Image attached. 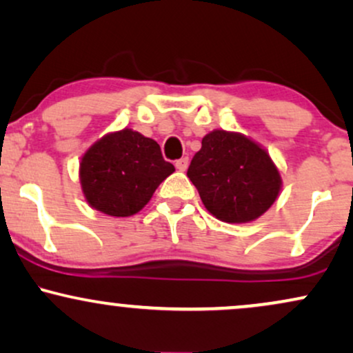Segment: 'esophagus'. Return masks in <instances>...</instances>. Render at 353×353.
<instances>
[{
  "label": "esophagus",
  "instance_id": "obj_1",
  "mask_svg": "<svg viewBox=\"0 0 353 353\" xmlns=\"http://www.w3.org/2000/svg\"><path fill=\"white\" fill-rule=\"evenodd\" d=\"M187 166H189V158H181L176 161V168L179 169V171H185Z\"/></svg>",
  "mask_w": 353,
  "mask_h": 353
}]
</instances>
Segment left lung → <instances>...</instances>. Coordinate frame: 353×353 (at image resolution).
<instances>
[{"label":"left lung","mask_w":353,"mask_h":353,"mask_svg":"<svg viewBox=\"0 0 353 353\" xmlns=\"http://www.w3.org/2000/svg\"><path fill=\"white\" fill-rule=\"evenodd\" d=\"M187 176L205 208L226 223H248L270 208L282 179L270 156L249 138L225 130L203 137Z\"/></svg>","instance_id":"obj_1"}]
</instances>
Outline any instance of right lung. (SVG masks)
<instances>
[{
	"label": "right lung",
	"instance_id": "right-lung-1",
	"mask_svg": "<svg viewBox=\"0 0 353 353\" xmlns=\"http://www.w3.org/2000/svg\"><path fill=\"white\" fill-rule=\"evenodd\" d=\"M172 172L159 145L132 128L101 138L79 164L88 203L110 216L135 215Z\"/></svg>",
	"mask_w": 353,
	"mask_h": 353
}]
</instances>
